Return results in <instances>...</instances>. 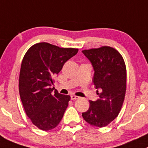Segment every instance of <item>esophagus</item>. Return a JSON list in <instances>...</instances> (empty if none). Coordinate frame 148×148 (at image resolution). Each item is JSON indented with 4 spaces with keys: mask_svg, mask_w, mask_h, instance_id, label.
Returning <instances> with one entry per match:
<instances>
[{
    "mask_svg": "<svg viewBox=\"0 0 148 148\" xmlns=\"http://www.w3.org/2000/svg\"><path fill=\"white\" fill-rule=\"evenodd\" d=\"M71 100H77V99H79V97L74 95H71Z\"/></svg>",
    "mask_w": 148,
    "mask_h": 148,
    "instance_id": "1",
    "label": "esophagus"
}]
</instances>
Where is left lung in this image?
Masks as SVG:
<instances>
[{
    "mask_svg": "<svg viewBox=\"0 0 148 148\" xmlns=\"http://www.w3.org/2000/svg\"><path fill=\"white\" fill-rule=\"evenodd\" d=\"M82 53L93 67L92 81L99 95L95 101L90 100V108L82 113V117L90 125L106 127L118 116L124 103L127 88L125 63L121 54L111 47L84 50Z\"/></svg>",
    "mask_w": 148,
    "mask_h": 148,
    "instance_id": "obj_1",
    "label": "left lung"
}]
</instances>
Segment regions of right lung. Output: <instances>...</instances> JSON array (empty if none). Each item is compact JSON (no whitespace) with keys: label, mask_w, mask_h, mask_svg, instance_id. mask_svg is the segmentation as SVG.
<instances>
[{"label":"right lung","mask_w":148,"mask_h":148,"mask_svg":"<svg viewBox=\"0 0 148 148\" xmlns=\"http://www.w3.org/2000/svg\"><path fill=\"white\" fill-rule=\"evenodd\" d=\"M78 52L76 48H62L48 42L32 45L23 58L18 90L27 116L43 131L58 125L70 100L69 95L55 91L53 78L64 64Z\"/></svg>","instance_id":"add662e5"}]
</instances>
